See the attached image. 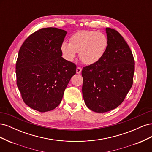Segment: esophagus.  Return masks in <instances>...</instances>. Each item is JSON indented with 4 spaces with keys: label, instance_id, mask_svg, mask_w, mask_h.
<instances>
[{
    "label": "esophagus",
    "instance_id": "obj_1",
    "mask_svg": "<svg viewBox=\"0 0 152 152\" xmlns=\"http://www.w3.org/2000/svg\"><path fill=\"white\" fill-rule=\"evenodd\" d=\"M82 72V69L80 67H77V69H76V73H78V74H79V73H80Z\"/></svg>",
    "mask_w": 152,
    "mask_h": 152
}]
</instances>
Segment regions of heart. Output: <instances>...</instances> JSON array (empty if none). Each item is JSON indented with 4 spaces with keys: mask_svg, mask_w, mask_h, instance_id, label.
Instances as JSON below:
<instances>
[{
    "mask_svg": "<svg viewBox=\"0 0 152 152\" xmlns=\"http://www.w3.org/2000/svg\"><path fill=\"white\" fill-rule=\"evenodd\" d=\"M108 45L107 37L102 32L84 30L73 34L69 44L63 42L61 51L69 61H73L77 53L80 60L87 65H92L100 61L104 55Z\"/></svg>",
    "mask_w": 152,
    "mask_h": 152,
    "instance_id": "heart-1",
    "label": "heart"
}]
</instances>
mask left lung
Returning <instances> with one entry per match:
<instances>
[{"label":"left lung","instance_id":"8db88e82","mask_svg":"<svg viewBox=\"0 0 152 152\" xmlns=\"http://www.w3.org/2000/svg\"><path fill=\"white\" fill-rule=\"evenodd\" d=\"M108 45L103 57L84 68L82 94L87 108L104 113L118 107L131 89L134 60L128 44L118 31L106 28Z\"/></svg>","mask_w":152,"mask_h":152}]
</instances>
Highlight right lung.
<instances>
[{"instance_id":"right-lung-1","label":"right lung","mask_w":152,"mask_h":152,"mask_svg":"<svg viewBox=\"0 0 152 152\" xmlns=\"http://www.w3.org/2000/svg\"><path fill=\"white\" fill-rule=\"evenodd\" d=\"M67 31L45 28L27 38L18 53L17 86L23 100L40 112L60 104L64 91L76 73V65L62 58L61 45Z\"/></svg>"}]
</instances>
